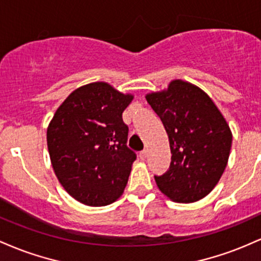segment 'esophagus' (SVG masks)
<instances>
[{
	"label": "esophagus",
	"instance_id": "1",
	"mask_svg": "<svg viewBox=\"0 0 261 261\" xmlns=\"http://www.w3.org/2000/svg\"><path fill=\"white\" fill-rule=\"evenodd\" d=\"M139 158H140V159H142V160H145V158H146V150H142V151H140V153H139Z\"/></svg>",
	"mask_w": 261,
	"mask_h": 261
}]
</instances>
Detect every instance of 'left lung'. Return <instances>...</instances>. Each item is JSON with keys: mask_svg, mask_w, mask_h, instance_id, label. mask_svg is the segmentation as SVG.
I'll return each mask as SVG.
<instances>
[{"mask_svg": "<svg viewBox=\"0 0 261 261\" xmlns=\"http://www.w3.org/2000/svg\"><path fill=\"white\" fill-rule=\"evenodd\" d=\"M169 137L171 163L155 181L170 200L191 203L207 196L223 174L232 132L212 99L200 87L174 80L168 90L145 96Z\"/></svg>", "mask_w": 261, "mask_h": 261, "instance_id": "obj_1", "label": "left lung"}]
</instances>
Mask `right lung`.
Segmentation results:
<instances>
[{
	"instance_id": "right-lung-1",
	"label": "right lung",
	"mask_w": 261,
	"mask_h": 261,
	"mask_svg": "<svg viewBox=\"0 0 261 261\" xmlns=\"http://www.w3.org/2000/svg\"><path fill=\"white\" fill-rule=\"evenodd\" d=\"M133 96L107 83L79 87L49 123L46 143L59 182L71 197L99 207L121 197L137 155L122 113Z\"/></svg>"
}]
</instances>
